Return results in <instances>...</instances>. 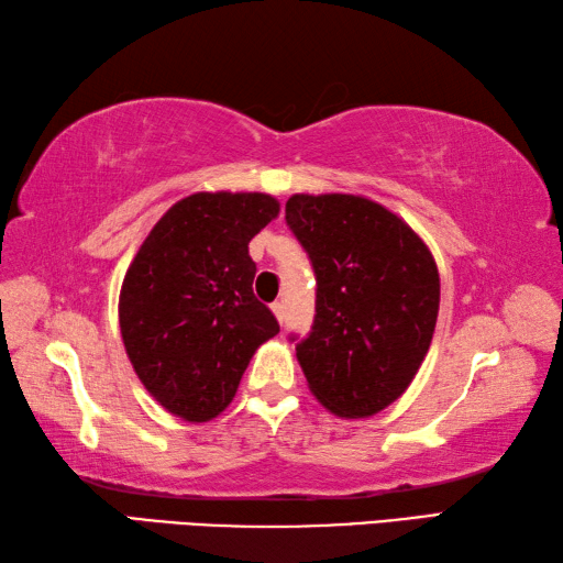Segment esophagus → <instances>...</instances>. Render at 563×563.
<instances>
[{"label": "esophagus", "mask_w": 563, "mask_h": 563, "mask_svg": "<svg viewBox=\"0 0 563 563\" xmlns=\"http://www.w3.org/2000/svg\"><path fill=\"white\" fill-rule=\"evenodd\" d=\"M271 310H273V314L278 317V322H283V317H285V312H283V302H273L271 305Z\"/></svg>", "instance_id": "obj_1"}]
</instances>
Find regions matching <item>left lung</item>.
Returning a JSON list of instances; mask_svg holds the SVG:
<instances>
[{"instance_id":"1","label":"left lung","mask_w":563,"mask_h":563,"mask_svg":"<svg viewBox=\"0 0 563 563\" xmlns=\"http://www.w3.org/2000/svg\"><path fill=\"white\" fill-rule=\"evenodd\" d=\"M285 221L317 280L312 330L290 336L310 391L340 418L384 411L433 340L441 278L431 251L404 219L354 194H292Z\"/></svg>"}]
</instances>
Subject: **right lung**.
<instances>
[{
  "mask_svg": "<svg viewBox=\"0 0 563 563\" xmlns=\"http://www.w3.org/2000/svg\"><path fill=\"white\" fill-rule=\"evenodd\" d=\"M258 191H199L177 201L142 243L120 290L132 369L172 416L203 423L227 408L251 356L280 332L253 295L249 243L278 217Z\"/></svg>",
  "mask_w": 563,
  "mask_h": 563,
  "instance_id": "add662e5",
  "label": "right lung"
}]
</instances>
